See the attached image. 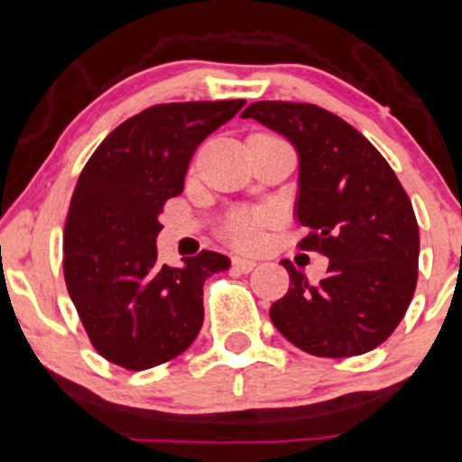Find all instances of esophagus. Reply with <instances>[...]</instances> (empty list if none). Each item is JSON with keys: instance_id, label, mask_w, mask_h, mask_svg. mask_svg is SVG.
Here are the masks:
<instances>
[{"instance_id": "esophagus-1", "label": "esophagus", "mask_w": 462, "mask_h": 462, "mask_svg": "<svg viewBox=\"0 0 462 462\" xmlns=\"http://www.w3.org/2000/svg\"><path fill=\"white\" fill-rule=\"evenodd\" d=\"M232 268H235L236 272H244V274H247V272H252L256 268V263H254V261H250V259H241V256H235V259H232Z\"/></svg>"}]
</instances>
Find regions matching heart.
Segmentation results:
<instances>
[{"instance_id": "obj_1", "label": "heart", "mask_w": 462, "mask_h": 462, "mask_svg": "<svg viewBox=\"0 0 462 462\" xmlns=\"http://www.w3.org/2000/svg\"><path fill=\"white\" fill-rule=\"evenodd\" d=\"M268 210H232L223 217L218 235L236 250H254L261 241V230L272 223Z\"/></svg>"}]
</instances>
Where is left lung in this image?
<instances>
[{
    "mask_svg": "<svg viewBox=\"0 0 462 462\" xmlns=\"http://www.w3.org/2000/svg\"><path fill=\"white\" fill-rule=\"evenodd\" d=\"M241 116L294 143V217L310 227L299 247L329 259L319 283L283 261L290 288L270 308L272 323L312 356L346 358L378 347L405 317L419 281V223L405 188L385 157L329 110L256 101Z\"/></svg>",
    "mask_w": 462,
    "mask_h": 462,
    "instance_id": "8db88e82",
    "label": "left lung"
}]
</instances>
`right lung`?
Instances as JSON below:
<instances>
[{
	"label": "right lung",
	"instance_id": "1",
	"mask_svg": "<svg viewBox=\"0 0 462 462\" xmlns=\"http://www.w3.org/2000/svg\"><path fill=\"white\" fill-rule=\"evenodd\" d=\"M245 99L157 104L116 125L79 174L64 227V279L92 347L142 372L186 352L203 325V283L230 259L201 250L159 263V215L183 192L199 143Z\"/></svg>",
	"mask_w": 462,
	"mask_h": 462
}]
</instances>
